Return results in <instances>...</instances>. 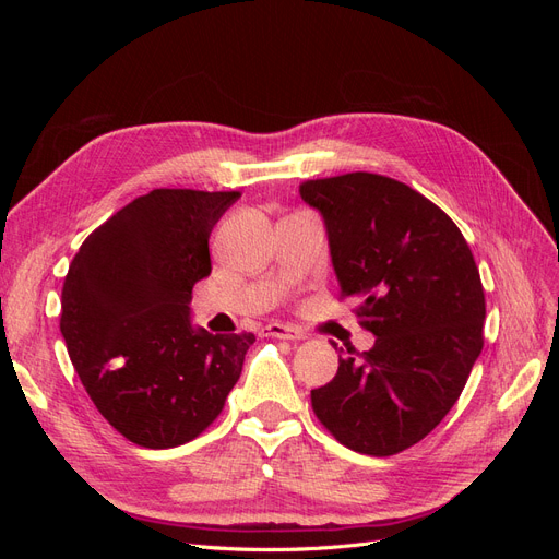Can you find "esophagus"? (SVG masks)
Returning <instances> with one entry per match:
<instances>
[{"instance_id":"esophagus-1","label":"esophagus","mask_w":559,"mask_h":559,"mask_svg":"<svg viewBox=\"0 0 559 559\" xmlns=\"http://www.w3.org/2000/svg\"><path fill=\"white\" fill-rule=\"evenodd\" d=\"M263 335L265 337H280V341H302V333H298L296 329H292V326H286V324H267V326H263Z\"/></svg>"}]
</instances>
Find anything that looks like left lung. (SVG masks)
<instances>
[{"instance_id": "1", "label": "left lung", "mask_w": 559, "mask_h": 559, "mask_svg": "<svg viewBox=\"0 0 559 559\" xmlns=\"http://www.w3.org/2000/svg\"><path fill=\"white\" fill-rule=\"evenodd\" d=\"M345 298H357L368 352L341 349L312 408L354 452L386 456L421 441L460 399L483 349L485 294L462 230L396 179L352 173L306 181Z\"/></svg>"}]
</instances>
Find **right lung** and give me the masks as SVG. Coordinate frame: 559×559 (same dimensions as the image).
Listing matches in <instances>:
<instances>
[{
  "mask_svg": "<svg viewBox=\"0 0 559 559\" xmlns=\"http://www.w3.org/2000/svg\"><path fill=\"white\" fill-rule=\"evenodd\" d=\"M240 198L156 189L93 230L62 286L60 333L95 408L148 450L193 441L240 380L253 333L191 324L210 233Z\"/></svg>",
  "mask_w": 559,
  "mask_h": 559,
  "instance_id": "1",
  "label": "right lung"
}]
</instances>
